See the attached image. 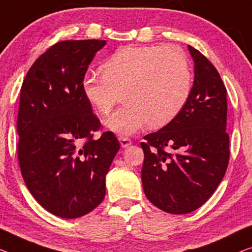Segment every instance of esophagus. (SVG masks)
<instances>
[{
  "instance_id": "34e87169",
  "label": "esophagus",
  "mask_w": 252,
  "mask_h": 252,
  "mask_svg": "<svg viewBox=\"0 0 252 252\" xmlns=\"http://www.w3.org/2000/svg\"><path fill=\"white\" fill-rule=\"evenodd\" d=\"M119 140H120V144H121V147H123V148L129 147V146L131 145V139L127 138V137L120 136Z\"/></svg>"
}]
</instances>
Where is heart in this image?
Masks as SVG:
<instances>
[{"label": "heart", "mask_w": 252, "mask_h": 252, "mask_svg": "<svg viewBox=\"0 0 252 252\" xmlns=\"http://www.w3.org/2000/svg\"><path fill=\"white\" fill-rule=\"evenodd\" d=\"M81 88L88 103L104 115L122 93L125 104L105 125L116 133L132 134L178 116L189 98L191 71L186 54L175 46H125L104 63L102 73H86Z\"/></svg>", "instance_id": "obj_1"}]
</instances>
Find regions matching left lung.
I'll return each instance as SVG.
<instances>
[{
	"mask_svg": "<svg viewBox=\"0 0 252 252\" xmlns=\"http://www.w3.org/2000/svg\"><path fill=\"white\" fill-rule=\"evenodd\" d=\"M194 81L181 112L141 142L142 187L148 200L170 214H188L208 200L230 158L226 88L212 62L188 46Z\"/></svg>",
	"mask_w": 252,
	"mask_h": 252,
	"instance_id": "obj_1",
	"label": "left lung"
}]
</instances>
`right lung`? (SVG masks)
I'll list each match as a JSON object with an SVG mask.
<instances>
[{
	"mask_svg": "<svg viewBox=\"0 0 252 252\" xmlns=\"http://www.w3.org/2000/svg\"><path fill=\"white\" fill-rule=\"evenodd\" d=\"M106 40H63L33 62L20 92L18 159L24 181L40 206L77 219L105 197V176L119 140L107 131L82 93V78Z\"/></svg>",
	"mask_w": 252,
	"mask_h": 252,
	"instance_id": "right-lung-1",
	"label": "right lung"
}]
</instances>
